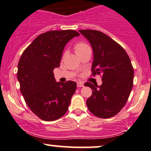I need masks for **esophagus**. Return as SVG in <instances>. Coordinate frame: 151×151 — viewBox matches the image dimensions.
<instances>
[{
    "mask_svg": "<svg viewBox=\"0 0 151 151\" xmlns=\"http://www.w3.org/2000/svg\"><path fill=\"white\" fill-rule=\"evenodd\" d=\"M77 86L78 87V88H81V87L84 86V84H83L82 82H78L77 83Z\"/></svg>",
    "mask_w": 151,
    "mask_h": 151,
    "instance_id": "esophagus-1",
    "label": "esophagus"
}]
</instances>
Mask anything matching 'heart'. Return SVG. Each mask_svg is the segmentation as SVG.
<instances>
[{"label":"heart","instance_id":"heart-1","mask_svg":"<svg viewBox=\"0 0 151 151\" xmlns=\"http://www.w3.org/2000/svg\"><path fill=\"white\" fill-rule=\"evenodd\" d=\"M90 48L89 45L84 42H77L75 45H74V51L78 55L82 54L84 51H86L87 49Z\"/></svg>","mask_w":151,"mask_h":151}]
</instances>
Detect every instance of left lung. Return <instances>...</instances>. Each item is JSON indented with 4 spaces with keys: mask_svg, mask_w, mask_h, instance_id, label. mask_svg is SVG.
I'll return each mask as SVG.
<instances>
[{
    "mask_svg": "<svg viewBox=\"0 0 151 151\" xmlns=\"http://www.w3.org/2000/svg\"><path fill=\"white\" fill-rule=\"evenodd\" d=\"M79 32L93 48L92 75H100L102 81L100 86L90 82L84 84L93 90L87 100V106L97 117H112L127 103L132 90L134 72L130 58L121 45L102 32L92 29Z\"/></svg>",
    "mask_w": 151,
    "mask_h": 151,
    "instance_id": "left-lung-1",
    "label": "left lung"
}]
</instances>
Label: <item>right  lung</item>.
I'll return each mask as SVG.
<instances>
[{
  "instance_id": "1",
  "label": "right lung",
  "mask_w": 151,
  "mask_h": 151,
  "mask_svg": "<svg viewBox=\"0 0 151 151\" xmlns=\"http://www.w3.org/2000/svg\"><path fill=\"white\" fill-rule=\"evenodd\" d=\"M79 35L73 29L47 32L35 38L19 58L20 92L30 110L44 121H54L68 111L76 83L56 82L53 71L59 67L65 44Z\"/></svg>"
}]
</instances>
